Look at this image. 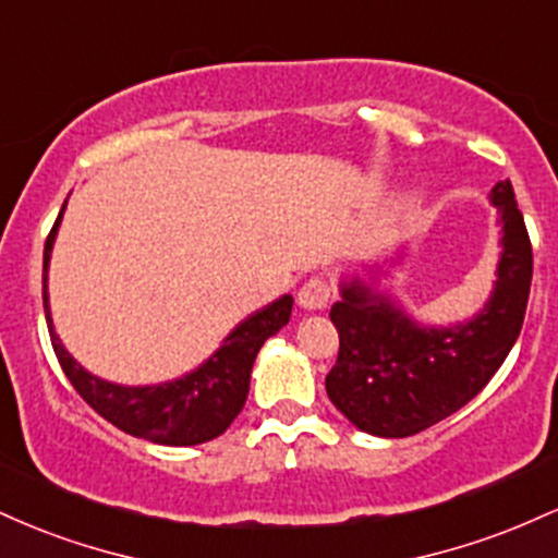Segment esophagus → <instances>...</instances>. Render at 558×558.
I'll list each match as a JSON object with an SVG mask.
<instances>
[{"mask_svg":"<svg viewBox=\"0 0 558 558\" xmlns=\"http://www.w3.org/2000/svg\"><path fill=\"white\" fill-rule=\"evenodd\" d=\"M296 301H299L301 310H306V312L325 310V306H328V301H330V286L325 283L323 278L306 280V283L299 288Z\"/></svg>","mask_w":558,"mask_h":558,"instance_id":"obj_1","label":"esophagus"}]
</instances>
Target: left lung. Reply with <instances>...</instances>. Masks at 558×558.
<instances>
[{
    "label": "left lung",
    "mask_w": 558,
    "mask_h": 558,
    "mask_svg": "<svg viewBox=\"0 0 558 558\" xmlns=\"http://www.w3.org/2000/svg\"><path fill=\"white\" fill-rule=\"evenodd\" d=\"M501 254L490 296L459 323H422L383 286L401 257L343 272L330 319L341 336L325 377L330 401L362 433L409 438L451 417L488 386L520 338L533 280V248L509 181L490 189Z\"/></svg>",
    "instance_id": "obj_1"
}]
</instances>
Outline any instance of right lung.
Here are the masks:
<instances>
[{
    "label": "right lung",
    "instance_id": "add662e5",
    "mask_svg": "<svg viewBox=\"0 0 558 558\" xmlns=\"http://www.w3.org/2000/svg\"><path fill=\"white\" fill-rule=\"evenodd\" d=\"M65 207L68 198L57 215L52 233L44 243V315H47L57 360L81 399L123 433L159 446H198L226 433L246 403L252 367L262 343L286 328L291 319V293H283L280 299L243 317L207 360L181 377L149 383V386H123V383L105 380L88 373L62 345L54 330L52 306H49V262H52L57 230L62 226Z\"/></svg>",
    "mask_w": 558,
    "mask_h": 558
}]
</instances>
